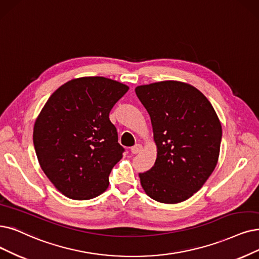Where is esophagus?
I'll use <instances>...</instances> for the list:
<instances>
[{
	"mask_svg": "<svg viewBox=\"0 0 259 259\" xmlns=\"http://www.w3.org/2000/svg\"><path fill=\"white\" fill-rule=\"evenodd\" d=\"M141 150H142V146L141 144H136V146H134L133 148H131V152H132V154H138V153H140L141 152Z\"/></svg>",
	"mask_w": 259,
	"mask_h": 259,
	"instance_id": "1",
	"label": "esophagus"
}]
</instances>
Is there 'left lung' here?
Listing matches in <instances>:
<instances>
[{
  "mask_svg": "<svg viewBox=\"0 0 259 259\" xmlns=\"http://www.w3.org/2000/svg\"><path fill=\"white\" fill-rule=\"evenodd\" d=\"M157 146L153 167L139 173L153 200L175 204L199 191L219 158L222 127L210 102L185 82L165 80L138 86Z\"/></svg>",
  "mask_w": 259,
  "mask_h": 259,
  "instance_id": "left-lung-1",
  "label": "left lung"
}]
</instances>
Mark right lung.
Instances as JSON below:
<instances>
[{
    "instance_id": "1",
    "label": "right lung",
    "mask_w": 259,
    "mask_h": 259,
    "mask_svg": "<svg viewBox=\"0 0 259 259\" xmlns=\"http://www.w3.org/2000/svg\"><path fill=\"white\" fill-rule=\"evenodd\" d=\"M127 90L106 77L75 78L60 86L41 110L33 134L37 158L68 198L89 200L108 187L124 152L109 112Z\"/></svg>"
}]
</instances>
